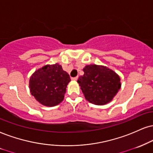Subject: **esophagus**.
<instances>
[{
  "label": "esophagus",
  "instance_id": "obj_1",
  "mask_svg": "<svg viewBox=\"0 0 153 153\" xmlns=\"http://www.w3.org/2000/svg\"><path fill=\"white\" fill-rule=\"evenodd\" d=\"M71 79H72V80H74V81H76V80L78 79V76H76V77H72V78H71Z\"/></svg>",
  "mask_w": 153,
  "mask_h": 153
}]
</instances>
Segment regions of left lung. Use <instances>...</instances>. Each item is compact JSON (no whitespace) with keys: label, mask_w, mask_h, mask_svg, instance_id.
Here are the masks:
<instances>
[{"label":"left lung","mask_w":153,"mask_h":153,"mask_svg":"<svg viewBox=\"0 0 153 153\" xmlns=\"http://www.w3.org/2000/svg\"><path fill=\"white\" fill-rule=\"evenodd\" d=\"M84 74L79 77L85 99L95 105H105L110 102L120 89V79L109 68L101 65H86Z\"/></svg>","instance_id":"left-lung-1"}]
</instances>
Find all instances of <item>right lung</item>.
I'll return each instance as SVG.
<instances>
[{"label":"right lung","instance_id":"add662e5","mask_svg":"<svg viewBox=\"0 0 153 153\" xmlns=\"http://www.w3.org/2000/svg\"><path fill=\"white\" fill-rule=\"evenodd\" d=\"M70 81L69 75L59 64L48 65L33 74L30 78V90L41 104L54 106L63 101L66 88Z\"/></svg>","mask_w":153,"mask_h":153}]
</instances>
